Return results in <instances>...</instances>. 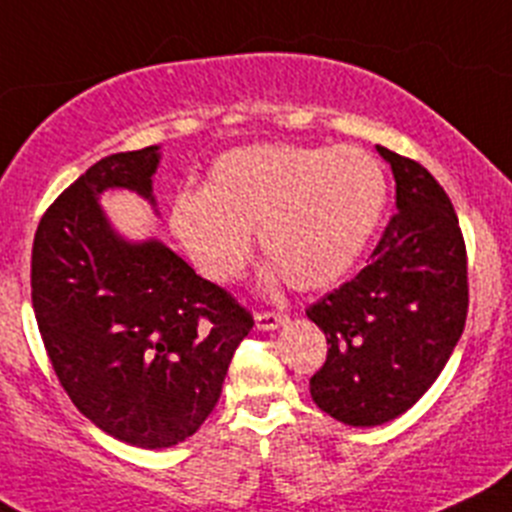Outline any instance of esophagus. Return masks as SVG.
Instances as JSON below:
<instances>
[{
  "label": "esophagus",
  "mask_w": 512,
  "mask_h": 512,
  "mask_svg": "<svg viewBox=\"0 0 512 512\" xmlns=\"http://www.w3.org/2000/svg\"><path fill=\"white\" fill-rule=\"evenodd\" d=\"M289 321V316L281 314V311H259L256 314V326L264 329V332H274L279 326H284Z\"/></svg>",
  "instance_id": "1"
}]
</instances>
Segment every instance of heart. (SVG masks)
<instances>
[{
	"instance_id": "1",
	"label": "heart",
	"mask_w": 512,
	"mask_h": 512,
	"mask_svg": "<svg viewBox=\"0 0 512 512\" xmlns=\"http://www.w3.org/2000/svg\"><path fill=\"white\" fill-rule=\"evenodd\" d=\"M387 206V175L354 145H248L223 153L206 188L170 203V231L206 279L231 284L251 259V233L296 289L342 279L372 241Z\"/></svg>"
}]
</instances>
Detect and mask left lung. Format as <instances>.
Wrapping results in <instances>:
<instances>
[{
    "instance_id": "8db88e82",
    "label": "left lung",
    "mask_w": 512,
    "mask_h": 512,
    "mask_svg": "<svg viewBox=\"0 0 512 512\" xmlns=\"http://www.w3.org/2000/svg\"><path fill=\"white\" fill-rule=\"evenodd\" d=\"M377 150L397 183V211L369 264L306 309L329 344L311 397L352 427L410 410L440 377L467 319L465 238L445 188L417 160Z\"/></svg>"
}]
</instances>
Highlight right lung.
<instances>
[{
  "mask_svg": "<svg viewBox=\"0 0 512 512\" xmlns=\"http://www.w3.org/2000/svg\"><path fill=\"white\" fill-rule=\"evenodd\" d=\"M158 145L97 160L57 196L32 246V306L57 379L77 410L128 445L191 437L221 397L253 316L178 253L113 231L97 196L153 198Z\"/></svg>",
  "mask_w": 512,
  "mask_h": 512,
  "instance_id": "right-lung-1",
  "label": "right lung"
}]
</instances>
